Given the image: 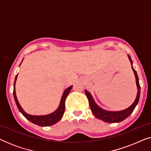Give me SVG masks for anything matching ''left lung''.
Returning a JSON list of instances; mask_svg holds the SVG:
<instances>
[{
    "label": "left lung",
    "mask_w": 151,
    "mask_h": 151,
    "mask_svg": "<svg viewBox=\"0 0 151 151\" xmlns=\"http://www.w3.org/2000/svg\"><path fill=\"white\" fill-rule=\"evenodd\" d=\"M129 59L130 62H131L132 65V69L134 72L135 76V80H136V84H137V96L134 102L129 107H128L127 109H124V110L119 111H109L104 110L102 108H100L98 104H96L95 100L93 98V97L89 92L88 91L85 90V93L86 96L87 97L88 102H89V106L93 114L95 115V117L105 122H109V123H116V122H120L124 120L126 118H127L130 115L133 113L134 109H135V106H137L139 100V96H140V85L139 83V78H138L137 72L133 67V61H132L130 55H128Z\"/></svg>",
    "instance_id": "left-lung-1"
}]
</instances>
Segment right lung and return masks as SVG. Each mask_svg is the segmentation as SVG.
<instances>
[{
	"mask_svg": "<svg viewBox=\"0 0 151 151\" xmlns=\"http://www.w3.org/2000/svg\"><path fill=\"white\" fill-rule=\"evenodd\" d=\"M17 77H18V74L16 75L15 78V80H14L13 93H14V100H15L16 106H17L18 110L20 111V112L29 121H30L31 122L35 124L40 126V127H48V126H51L60 120V119L63 116L64 112H65V102L66 98H67V96L69 95V92L71 91L73 86H70L69 87L66 88L65 91L63 92V96H62L61 98L60 103L58 108L54 112L51 113L50 114L45 115H32L28 114V113H27L26 112H24V111L22 109V108L21 107V106H20L19 102H18V101L17 97H16V89H15V84H16Z\"/></svg>",
	"mask_w": 151,
	"mask_h": 151,
	"instance_id": "1",
	"label": "right lung"
}]
</instances>
